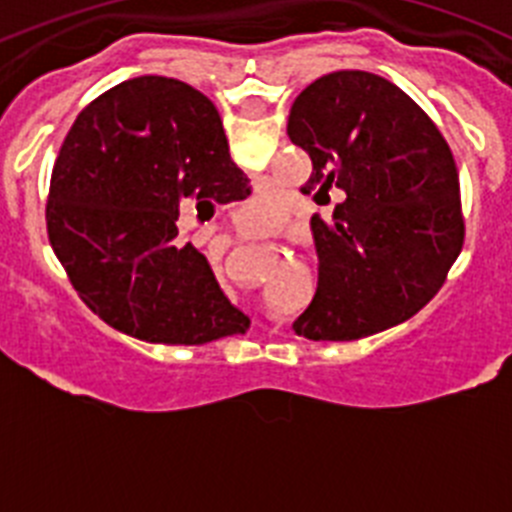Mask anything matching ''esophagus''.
<instances>
[{
  "instance_id": "esophagus-1",
  "label": "esophagus",
  "mask_w": 512,
  "mask_h": 512,
  "mask_svg": "<svg viewBox=\"0 0 512 512\" xmlns=\"http://www.w3.org/2000/svg\"><path fill=\"white\" fill-rule=\"evenodd\" d=\"M243 230H248V233H253V230H251V228H248V223H243Z\"/></svg>"
}]
</instances>
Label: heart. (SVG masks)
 <instances>
[{
  "mask_svg": "<svg viewBox=\"0 0 512 512\" xmlns=\"http://www.w3.org/2000/svg\"><path fill=\"white\" fill-rule=\"evenodd\" d=\"M259 212H261V215H264V217H271V215H277V207L271 205V202H261Z\"/></svg>",
  "mask_w": 512,
  "mask_h": 512,
  "instance_id": "1",
  "label": "heart"
}]
</instances>
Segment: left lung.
I'll use <instances>...</instances> for the list:
<instances>
[{
  "mask_svg": "<svg viewBox=\"0 0 512 512\" xmlns=\"http://www.w3.org/2000/svg\"><path fill=\"white\" fill-rule=\"evenodd\" d=\"M287 135L312 161L302 192L318 205L341 192L333 220H310L318 289L295 333L356 341L408 320L464 243L459 171L436 122L384 76L333 71L302 89Z\"/></svg>",
  "mask_w": 512,
  "mask_h": 512,
  "instance_id": "obj_1",
  "label": "left lung"
}]
</instances>
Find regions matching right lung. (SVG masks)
Returning <instances> with one entry per match:
<instances>
[{
  "instance_id": "obj_1",
  "label": "right lung",
  "mask_w": 512,
  "mask_h": 512,
  "mask_svg": "<svg viewBox=\"0 0 512 512\" xmlns=\"http://www.w3.org/2000/svg\"><path fill=\"white\" fill-rule=\"evenodd\" d=\"M215 104L184 81L138 76L89 102L63 140L48 238L84 305L151 343L202 346L246 333L210 261L176 241L179 207L246 200ZM197 205V210H200Z\"/></svg>"
}]
</instances>
